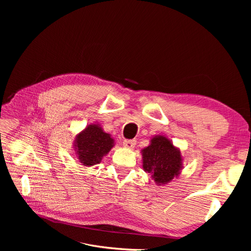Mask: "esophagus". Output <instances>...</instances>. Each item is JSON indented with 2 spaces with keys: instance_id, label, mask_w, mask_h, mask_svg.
<instances>
[{
  "instance_id": "obj_1",
  "label": "esophagus",
  "mask_w": 251,
  "mask_h": 251,
  "mask_svg": "<svg viewBox=\"0 0 251 251\" xmlns=\"http://www.w3.org/2000/svg\"><path fill=\"white\" fill-rule=\"evenodd\" d=\"M136 146V140H125L124 141V147L126 149H134Z\"/></svg>"
}]
</instances>
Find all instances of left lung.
Wrapping results in <instances>:
<instances>
[{
	"instance_id": "1",
	"label": "left lung",
	"mask_w": 251,
	"mask_h": 251,
	"mask_svg": "<svg viewBox=\"0 0 251 251\" xmlns=\"http://www.w3.org/2000/svg\"><path fill=\"white\" fill-rule=\"evenodd\" d=\"M141 155L143 171L151 174L157 185L170 183L183 168L180 150L163 135L154 136L150 146L141 150Z\"/></svg>"
}]
</instances>
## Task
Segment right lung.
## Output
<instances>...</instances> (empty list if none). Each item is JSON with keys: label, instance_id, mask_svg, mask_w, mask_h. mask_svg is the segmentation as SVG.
Here are the masks:
<instances>
[{"label": "right lung", "instance_id": "add662e5", "mask_svg": "<svg viewBox=\"0 0 251 251\" xmlns=\"http://www.w3.org/2000/svg\"><path fill=\"white\" fill-rule=\"evenodd\" d=\"M114 147V139L105 133L100 125L92 124L78 133L74 140V151L77 159L85 166L100 163L102 157Z\"/></svg>", "mask_w": 251, "mask_h": 251}]
</instances>
